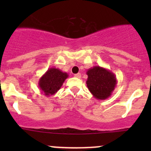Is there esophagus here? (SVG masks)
<instances>
[{
  "label": "esophagus",
  "mask_w": 151,
  "mask_h": 151,
  "mask_svg": "<svg viewBox=\"0 0 151 151\" xmlns=\"http://www.w3.org/2000/svg\"><path fill=\"white\" fill-rule=\"evenodd\" d=\"M74 77H77V78H80V77H81V74H80V73H78V74H74Z\"/></svg>",
  "instance_id": "34e87169"
}]
</instances>
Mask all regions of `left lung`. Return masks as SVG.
<instances>
[{
  "label": "left lung",
  "instance_id": "8db88e82",
  "mask_svg": "<svg viewBox=\"0 0 151 151\" xmlns=\"http://www.w3.org/2000/svg\"><path fill=\"white\" fill-rule=\"evenodd\" d=\"M86 74L87 87L94 98L105 100L112 95L118 83L115 74L99 66L89 68Z\"/></svg>",
  "mask_w": 151,
  "mask_h": 151
}]
</instances>
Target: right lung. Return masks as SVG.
<instances>
[{
	"label": "right lung",
	"mask_w": 151,
	"mask_h": 151,
	"mask_svg": "<svg viewBox=\"0 0 151 151\" xmlns=\"http://www.w3.org/2000/svg\"><path fill=\"white\" fill-rule=\"evenodd\" d=\"M68 77L66 72H63L59 68L54 67L49 68L39 79V87L42 94L46 96L55 95Z\"/></svg>",
	"instance_id": "right-lung-1"
}]
</instances>
